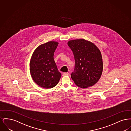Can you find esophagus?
Returning <instances> with one entry per match:
<instances>
[{"label": "esophagus", "instance_id": "34e87169", "mask_svg": "<svg viewBox=\"0 0 131 131\" xmlns=\"http://www.w3.org/2000/svg\"><path fill=\"white\" fill-rule=\"evenodd\" d=\"M69 74L68 73H63L62 75L63 76H65V75H69Z\"/></svg>", "mask_w": 131, "mask_h": 131}]
</instances>
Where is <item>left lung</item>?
<instances>
[{
	"label": "left lung",
	"instance_id": "left-lung-1",
	"mask_svg": "<svg viewBox=\"0 0 131 131\" xmlns=\"http://www.w3.org/2000/svg\"><path fill=\"white\" fill-rule=\"evenodd\" d=\"M68 45L75 58L74 72L71 78L81 88L92 86L100 79L103 71V61L99 49L84 39L71 40Z\"/></svg>",
	"mask_w": 131,
	"mask_h": 131
}]
</instances>
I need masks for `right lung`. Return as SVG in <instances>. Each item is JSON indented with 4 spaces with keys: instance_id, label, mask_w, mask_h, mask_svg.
<instances>
[{
    "instance_id": "add662e5",
    "label": "right lung",
    "mask_w": 131,
    "mask_h": 131,
    "mask_svg": "<svg viewBox=\"0 0 131 131\" xmlns=\"http://www.w3.org/2000/svg\"><path fill=\"white\" fill-rule=\"evenodd\" d=\"M58 43L50 41L39 46L34 51L30 62L31 77L35 82L44 88L57 84L61 77L54 60V52Z\"/></svg>"
}]
</instances>
